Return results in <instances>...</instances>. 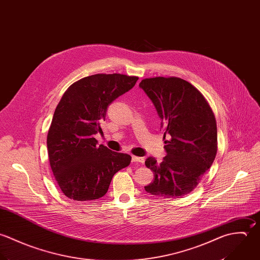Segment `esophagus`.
<instances>
[{
  "instance_id": "1",
  "label": "esophagus",
  "mask_w": 260,
  "mask_h": 260,
  "mask_svg": "<svg viewBox=\"0 0 260 260\" xmlns=\"http://www.w3.org/2000/svg\"><path fill=\"white\" fill-rule=\"evenodd\" d=\"M132 161L134 162H144V158L140 157V156H132Z\"/></svg>"
}]
</instances>
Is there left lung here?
<instances>
[{
    "instance_id": "obj_1",
    "label": "left lung",
    "mask_w": 260,
    "mask_h": 260,
    "mask_svg": "<svg viewBox=\"0 0 260 260\" xmlns=\"http://www.w3.org/2000/svg\"><path fill=\"white\" fill-rule=\"evenodd\" d=\"M156 107L164 132L167 156H149L145 164L154 173L147 193L181 198L191 193L212 166L217 153V125L202 93L178 77H155L140 83Z\"/></svg>"
}]
</instances>
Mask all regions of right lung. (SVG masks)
<instances>
[{"mask_svg":"<svg viewBox=\"0 0 260 260\" xmlns=\"http://www.w3.org/2000/svg\"><path fill=\"white\" fill-rule=\"evenodd\" d=\"M139 77L94 74L74 82L57 105L47 136L53 175L65 196L75 201L104 196L113 175L132 156L98 146L108 105L131 90Z\"/></svg>","mask_w":260,"mask_h":260,"instance_id":"right-lung-1","label":"right lung"}]
</instances>
